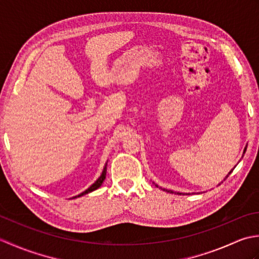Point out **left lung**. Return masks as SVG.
Listing matches in <instances>:
<instances>
[{"label":"left lung","instance_id":"left-lung-1","mask_svg":"<svg viewBox=\"0 0 259 259\" xmlns=\"http://www.w3.org/2000/svg\"><path fill=\"white\" fill-rule=\"evenodd\" d=\"M245 151H246V149L244 150V153H245ZM232 172H233V170H232V171H230V172L227 175V177H228V176H229L230 174H232ZM227 177H226V178H227ZM157 187H158V186H157ZM163 190H164V191H168V192H171V194H174V191H171V190H167V189H163ZM177 194H179V192H177ZM180 195H181V194H180Z\"/></svg>","mask_w":259,"mask_h":259}]
</instances>
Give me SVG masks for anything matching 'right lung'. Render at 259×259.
I'll return each mask as SVG.
<instances>
[{
	"instance_id": "add662e5",
	"label": "right lung",
	"mask_w": 259,
	"mask_h": 259,
	"mask_svg": "<svg viewBox=\"0 0 259 259\" xmlns=\"http://www.w3.org/2000/svg\"><path fill=\"white\" fill-rule=\"evenodd\" d=\"M106 174H107V163H106V166H104V168H103V171H102L101 176H100V177L98 178V180L96 181V183L93 184V185L90 187V188H88L85 191H83V192H82V194H80L78 197H80V196H83V195H85V194H89V192H91V191H93V190L98 189L99 187H100V186L102 185V183L104 181V179H106Z\"/></svg>"
}]
</instances>
